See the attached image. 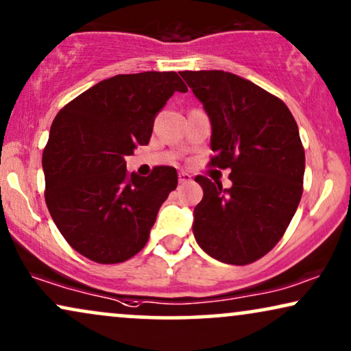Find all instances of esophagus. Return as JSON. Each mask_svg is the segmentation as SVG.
Wrapping results in <instances>:
<instances>
[{"mask_svg":"<svg viewBox=\"0 0 351 351\" xmlns=\"http://www.w3.org/2000/svg\"><path fill=\"white\" fill-rule=\"evenodd\" d=\"M178 178H180V183L181 184H186V183H189L191 180H193V176H191L188 171H180L178 173Z\"/></svg>","mask_w":351,"mask_h":351,"instance_id":"34e87169","label":"esophagus"}]
</instances>
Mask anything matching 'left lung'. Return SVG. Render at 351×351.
<instances>
[{"instance_id":"1","label":"left lung","mask_w":351,"mask_h":351,"mask_svg":"<svg viewBox=\"0 0 351 351\" xmlns=\"http://www.w3.org/2000/svg\"><path fill=\"white\" fill-rule=\"evenodd\" d=\"M212 124L210 167L232 188L196 176L204 197L193 233L208 256L246 265L280 241L303 194L304 149L288 106L267 90L225 71L180 73Z\"/></svg>"}]
</instances>
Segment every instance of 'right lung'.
<instances>
[{
  "label": "right lung",
  "mask_w": 351,
  "mask_h": 351,
  "mask_svg": "<svg viewBox=\"0 0 351 351\" xmlns=\"http://www.w3.org/2000/svg\"><path fill=\"white\" fill-rule=\"evenodd\" d=\"M176 73L118 74L87 88L53 119L42 165L45 202L79 254L99 264L131 259L145 246L158 208L178 186L173 167L128 173V155L147 145L154 119L175 92Z\"/></svg>",
  "instance_id": "add662e5"
}]
</instances>
